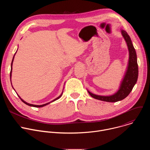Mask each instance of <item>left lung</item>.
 <instances>
[{"label": "left lung", "mask_w": 150, "mask_h": 150, "mask_svg": "<svg viewBox=\"0 0 150 150\" xmlns=\"http://www.w3.org/2000/svg\"><path fill=\"white\" fill-rule=\"evenodd\" d=\"M121 34L126 42L129 51V60L125 74L120 82V86L115 93L110 96L95 94L87 90L89 94L95 99L106 102H117L121 101L130 94L138 80V67L135 49L133 46L132 40L127 33L125 30H121Z\"/></svg>", "instance_id": "8db88e82"}]
</instances>
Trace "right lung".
<instances>
[{"instance_id": "1", "label": "right lung", "mask_w": 150, "mask_h": 150, "mask_svg": "<svg viewBox=\"0 0 150 150\" xmlns=\"http://www.w3.org/2000/svg\"><path fill=\"white\" fill-rule=\"evenodd\" d=\"M17 50H18V49H17ZM17 50H16V52H17ZM16 53H15V54H14V56H13V59H12V63H11V72H10V79H11V77H12V65H13V60H14V57H15V54L16 53ZM11 85H12V82H11ZM13 89L14 90V88H13ZM63 91H62V93H61V94L59 96V97H57V98H56L55 99H54L53 100H52V101H50V102H49V103H46V104H42V105H35V104H30V103H28L27 102H26V101H25L24 100H23L22 98H21V97H20V96L17 94V95L18 96V97H19V98L21 100V101H22L23 103H24L25 104H27V105H29V106H31V107H34V108H42V107H44V106H45V105H47V104H50V103H52V102H53V101H56V100H57V99H59V98H60L61 97H62V95L63 94Z\"/></svg>"}]
</instances>
